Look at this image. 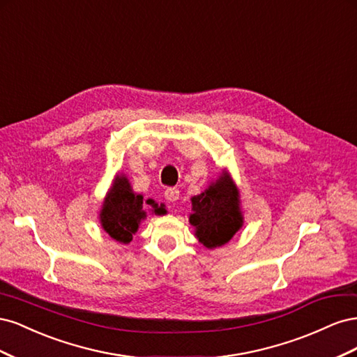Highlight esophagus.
<instances>
[{"label":"esophagus","instance_id":"34e87169","mask_svg":"<svg viewBox=\"0 0 357 357\" xmlns=\"http://www.w3.org/2000/svg\"><path fill=\"white\" fill-rule=\"evenodd\" d=\"M178 197H180V192H178V189H176V188H168V189L165 190V198H167L169 202H176V201L178 199Z\"/></svg>","mask_w":357,"mask_h":357}]
</instances>
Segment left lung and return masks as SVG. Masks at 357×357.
Returning <instances> with one entry per match:
<instances>
[{"label": "left lung", "instance_id": "8db88e82", "mask_svg": "<svg viewBox=\"0 0 357 357\" xmlns=\"http://www.w3.org/2000/svg\"><path fill=\"white\" fill-rule=\"evenodd\" d=\"M192 207L189 222L195 226L198 240L207 248L226 244L243 225L238 192L226 174L201 195L193 197Z\"/></svg>", "mask_w": 357, "mask_h": 357}]
</instances>
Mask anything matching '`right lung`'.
Here are the masks:
<instances>
[{
	"label": "right lung",
	"instance_id": "1",
	"mask_svg": "<svg viewBox=\"0 0 357 357\" xmlns=\"http://www.w3.org/2000/svg\"><path fill=\"white\" fill-rule=\"evenodd\" d=\"M162 208L155 210L160 213ZM101 225L104 231L119 243L128 244L137 232L138 223L146 218L143 211V197L135 195L126 177H117L107 195L101 210Z\"/></svg>",
	"mask_w": 357,
	"mask_h": 357
}]
</instances>
